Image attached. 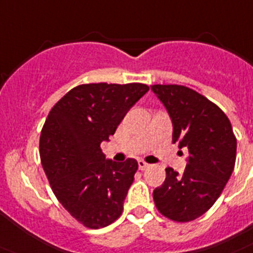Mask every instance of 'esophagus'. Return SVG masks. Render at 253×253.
<instances>
[{
  "instance_id": "esophagus-1",
  "label": "esophagus",
  "mask_w": 253,
  "mask_h": 253,
  "mask_svg": "<svg viewBox=\"0 0 253 253\" xmlns=\"http://www.w3.org/2000/svg\"><path fill=\"white\" fill-rule=\"evenodd\" d=\"M137 163H139V169H148V167H149V165H148V163H146V162H144L143 159H140V161Z\"/></svg>"
}]
</instances>
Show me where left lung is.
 <instances>
[{
	"label": "left lung",
	"mask_w": 253,
	"mask_h": 253,
	"mask_svg": "<svg viewBox=\"0 0 253 253\" xmlns=\"http://www.w3.org/2000/svg\"><path fill=\"white\" fill-rule=\"evenodd\" d=\"M172 121V143L189 152L182 175L166 169L153 198L163 216L177 222L198 218L211 209L234 169L237 139L226 114L207 97L180 84H153Z\"/></svg>",
	"instance_id": "1"
}]
</instances>
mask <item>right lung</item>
Here are the masks:
<instances>
[{"mask_svg":"<svg viewBox=\"0 0 253 253\" xmlns=\"http://www.w3.org/2000/svg\"><path fill=\"white\" fill-rule=\"evenodd\" d=\"M149 91L144 84H87L72 88L50 110L40 137L42 167L59 202L86 228L108 226L122 215L137 162L105 159L123 117Z\"/></svg>","mask_w":253,"mask_h":253,"instance_id":"add662e5","label":"right lung"}]
</instances>
